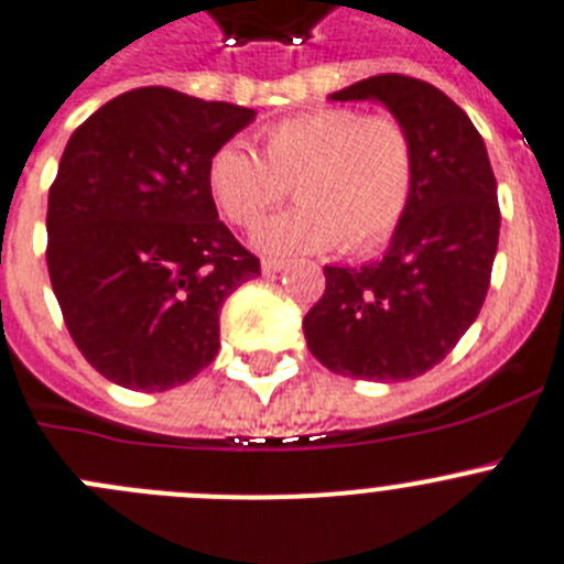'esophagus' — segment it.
<instances>
[{
	"label": "esophagus",
	"instance_id": "34e87169",
	"mask_svg": "<svg viewBox=\"0 0 564 564\" xmlns=\"http://www.w3.org/2000/svg\"><path fill=\"white\" fill-rule=\"evenodd\" d=\"M283 267H286V261H281V258H261V270L270 275V272H281Z\"/></svg>",
	"mask_w": 564,
	"mask_h": 564
}]
</instances>
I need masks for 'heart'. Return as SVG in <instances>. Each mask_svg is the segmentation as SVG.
<instances>
[{"mask_svg":"<svg viewBox=\"0 0 564 564\" xmlns=\"http://www.w3.org/2000/svg\"><path fill=\"white\" fill-rule=\"evenodd\" d=\"M415 174L413 134L395 115L332 106L267 126L261 154L219 145L207 162V187L236 227L258 225L292 187L301 205L258 227L261 250L303 256L339 241L348 256H365L404 221Z\"/></svg>","mask_w":564,"mask_h":564,"instance_id":"obj_1","label":"heart"}]
</instances>
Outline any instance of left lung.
<instances>
[{
    "instance_id": "8db88e82",
    "label": "left lung",
    "mask_w": 564,
    "mask_h": 564,
    "mask_svg": "<svg viewBox=\"0 0 564 564\" xmlns=\"http://www.w3.org/2000/svg\"><path fill=\"white\" fill-rule=\"evenodd\" d=\"M332 100H379L413 134L415 191L390 250L359 270L326 267V292L303 317L308 351L339 377L402 382L427 373L475 323L500 236L484 137L441 89L373 75Z\"/></svg>"
}]
</instances>
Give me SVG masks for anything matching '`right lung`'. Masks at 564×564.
Here are the masks:
<instances>
[{"mask_svg":"<svg viewBox=\"0 0 564 564\" xmlns=\"http://www.w3.org/2000/svg\"><path fill=\"white\" fill-rule=\"evenodd\" d=\"M252 118L140 86L69 137L50 185L47 270L69 337L109 382L169 390L219 354L221 306L261 261L219 221L207 162Z\"/></svg>","mask_w":564,"mask_h":564,"instance_id":"1","label":"right lung"}]
</instances>
